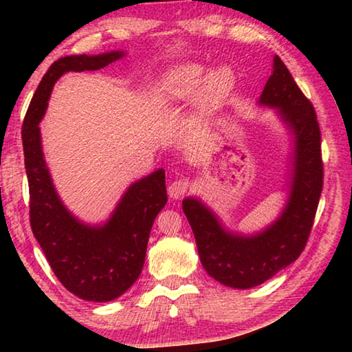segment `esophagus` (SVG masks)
Masks as SVG:
<instances>
[{"instance_id": "obj_1", "label": "esophagus", "mask_w": 352, "mask_h": 352, "mask_svg": "<svg viewBox=\"0 0 352 352\" xmlns=\"http://www.w3.org/2000/svg\"><path fill=\"white\" fill-rule=\"evenodd\" d=\"M188 190V182L186 180H177L174 183H170V186L168 188L169 197L172 200H178L180 197H183Z\"/></svg>"}]
</instances>
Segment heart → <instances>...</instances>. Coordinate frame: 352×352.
Returning <instances> with one entry per match:
<instances>
[{
    "label": "heart",
    "mask_w": 352,
    "mask_h": 352,
    "mask_svg": "<svg viewBox=\"0 0 352 352\" xmlns=\"http://www.w3.org/2000/svg\"><path fill=\"white\" fill-rule=\"evenodd\" d=\"M205 69L200 65H182L163 77L160 96L164 100H178L194 94L200 88L199 100L204 110H212L223 102L234 83V74L228 67L212 69L204 80ZM204 83L201 84V82Z\"/></svg>",
    "instance_id": "1"
}]
</instances>
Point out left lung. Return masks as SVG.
<instances>
[{
  "instance_id": "1",
  "label": "left lung",
  "mask_w": 352,
  "mask_h": 352,
  "mask_svg": "<svg viewBox=\"0 0 352 352\" xmlns=\"http://www.w3.org/2000/svg\"><path fill=\"white\" fill-rule=\"evenodd\" d=\"M275 109L292 136L287 200L278 219L253 234L230 231L197 197L183 200L200 262L208 275L233 289H252L298 259L311 234L323 189L321 135L312 104L278 56L258 100Z\"/></svg>"
}]
</instances>
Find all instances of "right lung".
<instances>
[{
	"instance_id": "1",
	"label": "right lung",
	"mask_w": 352,
	"mask_h": 352,
	"mask_svg": "<svg viewBox=\"0 0 352 352\" xmlns=\"http://www.w3.org/2000/svg\"><path fill=\"white\" fill-rule=\"evenodd\" d=\"M124 56V51H111L58 58L41 79L21 130L34 237L58 281L71 294L94 302L115 300L138 279L153 220L168 201L164 169L130 184L104 223H85L58 197L45 162L38 124L58 77L69 71L105 68Z\"/></svg>"
}]
</instances>
